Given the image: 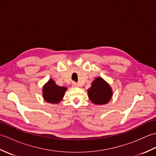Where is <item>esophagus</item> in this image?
I'll use <instances>...</instances> for the list:
<instances>
[{
	"instance_id": "1",
	"label": "esophagus",
	"mask_w": 156,
	"mask_h": 156,
	"mask_svg": "<svg viewBox=\"0 0 156 156\" xmlns=\"http://www.w3.org/2000/svg\"><path fill=\"white\" fill-rule=\"evenodd\" d=\"M72 87H78V84L76 83V82H72Z\"/></svg>"
}]
</instances>
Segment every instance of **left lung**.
<instances>
[{
    "instance_id": "obj_1",
    "label": "left lung",
    "mask_w": 156,
    "mask_h": 156,
    "mask_svg": "<svg viewBox=\"0 0 156 156\" xmlns=\"http://www.w3.org/2000/svg\"><path fill=\"white\" fill-rule=\"evenodd\" d=\"M87 92L89 99L95 105L107 104L112 95L110 85L101 77L97 78L92 82Z\"/></svg>"
}]
</instances>
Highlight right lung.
<instances>
[{"instance_id": "1", "label": "right lung", "mask_w": 156, "mask_h": 156, "mask_svg": "<svg viewBox=\"0 0 156 156\" xmlns=\"http://www.w3.org/2000/svg\"><path fill=\"white\" fill-rule=\"evenodd\" d=\"M66 90V87H59L55 83L54 80L49 79L43 87V97L49 103L57 104L62 100Z\"/></svg>"}]
</instances>
